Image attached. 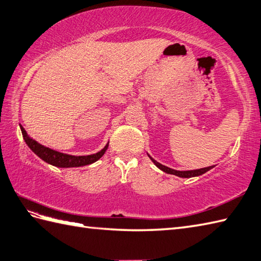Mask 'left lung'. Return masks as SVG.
Here are the masks:
<instances>
[{
  "mask_svg": "<svg viewBox=\"0 0 261 261\" xmlns=\"http://www.w3.org/2000/svg\"><path fill=\"white\" fill-rule=\"evenodd\" d=\"M148 155V154H147ZM148 157L151 160V162L154 163L156 166L160 168L161 170L165 171V173L170 174V175H176L178 177H182V178H190V177H196V176H200L202 174H205L206 171L211 170L212 168H214V166H209V167H205V168H200V169H195V170H175V169H171L167 166H164V165L160 164L158 162H156L154 158L150 157L148 155Z\"/></svg>",
  "mask_w": 261,
  "mask_h": 261,
  "instance_id": "obj_1",
  "label": "left lung"
}]
</instances>
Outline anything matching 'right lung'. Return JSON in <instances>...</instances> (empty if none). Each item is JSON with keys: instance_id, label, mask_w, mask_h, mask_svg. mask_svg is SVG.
Instances as JSON below:
<instances>
[{"instance_id": "1", "label": "right lung", "mask_w": 261, "mask_h": 261, "mask_svg": "<svg viewBox=\"0 0 261 261\" xmlns=\"http://www.w3.org/2000/svg\"><path fill=\"white\" fill-rule=\"evenodd\" d=\"M20 127H21L24 141L31 148V150L39 156L44 162H46L47 164L53 165V166H56V167H62V168L81 167V166H85V165L93 164L96 161H98L99 158L105 154L106 149L109 148V143H107L105 147L101 150H99L98 152H96V154H92L87 156H73L68 154H63V152L50 149L48 147H45V146L41 145L40 143H37L33 138H31L28 135L27 130L23 128L22 125H20Z\"/></svg>"}]
</instances>
